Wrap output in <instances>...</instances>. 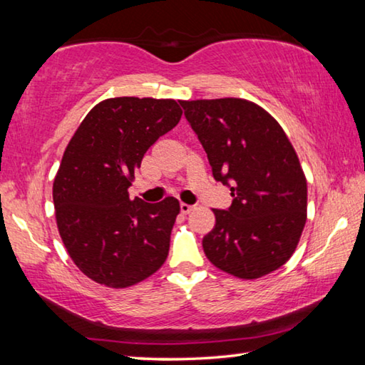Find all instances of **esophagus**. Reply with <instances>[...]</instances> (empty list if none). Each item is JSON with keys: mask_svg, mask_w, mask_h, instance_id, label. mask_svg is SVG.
Masks as SVG:
<instances>
[{"mask_svg": "<svg viewBox=\"0 0 365 365\" xmlns=\"http://www.w3.org/2000/svg\"><path fill=\"white\" fill-rule=\"evenodd\" d=\"M193 209H195V206L187 205V202H182V205H180V211H182V214H190L191 211H193Z\"/></svg>", "mask_w": 365, "mask_h": 365, "instance_id": "obj_1", "label": "esophagus"}]
</instances>
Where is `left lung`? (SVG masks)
I'll return each instance as SVG.
<instances>
[{
	"instance_id": "obj_1",
	"label": "left lung",
	"mask_w": 365,
	"mask_h": 365,
	"mask_svg": "<svg viewBox=\"0 0 365 365\" xmlns=\"http://www.w3.org/2000/svg\"><path fill=\"white\" fill-rule=\"evenodd\" d=\"M232 206L212 209L202 248L215 267L245 280L285 264L307 217V182L280 123L242 98L180 101Z\"/></svg>"
}]
</instances>
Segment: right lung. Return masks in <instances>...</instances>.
Wrapping results in <instances>:
<instances>
[{"label":"right lung","mask_w":365,"mask_h":365,"mask_svg":"<svg viewBox=\"0 0 365 365\" xmlns=\"http://www.w3.org/2000/svg\"><path fill=\"white\" fill-rule=\"evenodd\" d=\"M182 117L175 100L109 98L86 114L53 183L58 230L73 264L100 285L127 288L169 255L180 205L175 197L130 200L145 153Z\"/></svg>","instance_id":"add662e5"}]
</instances>
